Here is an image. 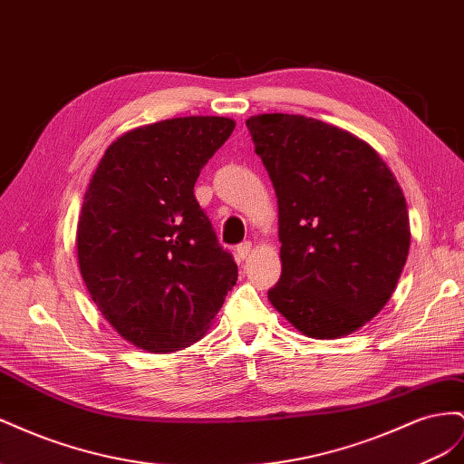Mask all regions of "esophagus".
I'll use <instances>...</instances> for the list:
<instances>
[{"mask_svg":"<svg viewBox=\"0 0 464 464\" xmlns=\"http://www.w3.org/2000/svg\"><path fill=\"white\" fill-rule=\"evenodd\" d=\"M249 254H251V244L249 242H244V244H240V246L236 247L237 261H246L249 257Z\"/></svg>","mask_w":464,"mask_h":464,"instance_id":"34e87169","label":"esophagus"}]
</instances>
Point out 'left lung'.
I'll return each mask as SVG.
<instances>
[{"label": "left lung", "mask_w": 464, "mask_h": 464, "mask_svg": "<svg viewBox=\"0 0 464 464\" xmlns=\"http://www.w3.org/2000/svg\"><path fill=\"white\" fill-rule=\"evenodd\" d=\"M246 125L278 203L283 273L271 304L312 339L358 331L383 310L409 257L397 178L366 141L331 123L259 114Z\"/></svg>", "instance_id": "8db88e82"}]
</instances>
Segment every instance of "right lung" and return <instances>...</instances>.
<instances>
[{
	"label": "right lung",
	"instance_id": "1",
	"mask_svg": "<svg viewBox=\"0 0 464 464\" xmlns=\"http://www.w3.org/2000/svg\"><path fill=\"white\" fill-rule=\"evenodd\" d=\"M234 128L218 116L143 125L116 139L91 178L77 224L81 276L110 325L147 353L198 343L237 280L193 195Z\"/></svg>",
	"mask_w": 464,
	"mask_h": 464
}]
</instances>
